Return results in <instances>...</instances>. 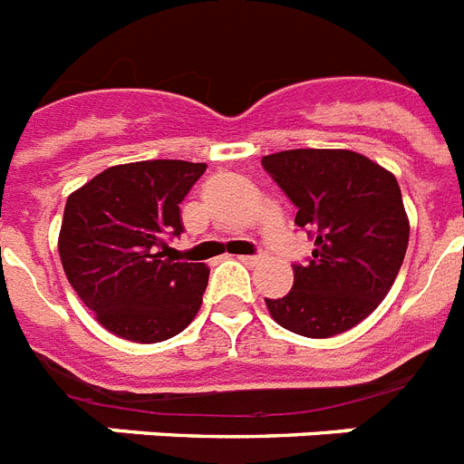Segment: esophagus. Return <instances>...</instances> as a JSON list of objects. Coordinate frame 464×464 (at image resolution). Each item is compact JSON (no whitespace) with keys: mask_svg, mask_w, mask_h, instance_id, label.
I'll use <instances>...</instances> for the list:
<instances>
[{"mask_svg":"<svg viewBox=\"0 0 464 464\" xmlns=\"http://www.w3.org/2000/svg\"><path fill=\"white\" fill-rule=\"evenodd\" d=\"M239 261L246 263V266H256L258 261H263V254H251V256H239Z\"/></svg>","mask_w":464,"mask_h":464,"instance_id":"34e87169","label":"esophagus"}]
</instances>
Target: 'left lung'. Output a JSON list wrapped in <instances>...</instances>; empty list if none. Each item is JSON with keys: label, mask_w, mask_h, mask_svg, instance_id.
I'll list each match as a JSON object with an SVG mask.
<instances>
[{"label": "left lung", "mask_w": 464, "mask_h": 464, "mask_svg": "<svg viewBox=\"0 0 464 464\" xmlns=\"http://www.w3.org/2000/svg\"><path fill=\"white\" fill-rule=\"evenodd\" d=\"M261 165L314 239L306 263L292 266V290L266 299L270 316L304 337L350 331L383 302L405 258L410 222L398 179L352 150L296 148Z\"/></svg>", "instance_id": "obj_1"}]
</instances>
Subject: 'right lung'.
<instances>
[{
	"label": "right lung",
	"instance_id": "obj_1",
	"mask_svg": "<svg viewBox=\"0 0 464 464\" xmlns=\"http://www.w3.org/2000/svg\"><path fill=\"white\" fill-rule=\"evenodd\" d=\"M206 172L203 162L117 165L66 198L59 258L98 324L131 343H162L201 309L210 270L169 258L184 232L179 203Z\"/></svg>",
	"mask_w": 464,
	"mask_h": 464
}]
</instances>
